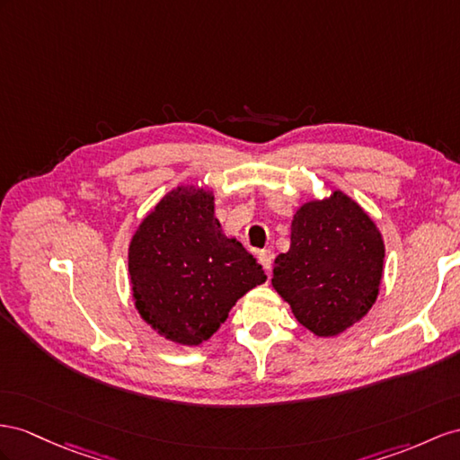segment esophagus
Returning <instances> with one entry per match:
<instances>
[{"instance_id":"1","label":"esophagus","mask_w":460,"mask_h":460,"mask_svg":"<svg viewBox=\"0 0 460 460\" xmlns=\"http://www.w3.org/2000/svg\"><path fill=\"white\" fill-rule=\"evenodd\" d=\"M258 261H261L262 268L270 274V268H272V261H274V254L270 251H261L258 252Z\"/></svg>"}]
</instances>
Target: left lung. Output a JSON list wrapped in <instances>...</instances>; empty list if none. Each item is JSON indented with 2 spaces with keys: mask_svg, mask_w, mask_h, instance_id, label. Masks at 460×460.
<instances>
[{
  "mask_svg": "<svg viewBox=\"0 0 460 460\" xmlns=\"http://www.w3.org/2000/svg\"><path fill=\"white\" fill-rule=\"evenodd\" d=\"M385 243L375 221L344 192L303 204L291 244L274 261L272 286L296 319L321 338L344 332L379 296Z\"/></svg>",
  "mask_w": 460,
  "mask_h": 460,
  "instance_id": "obj_1",
  "label": "left lung"
}]
</instances>
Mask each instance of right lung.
Listing matches in <instances>:
<instances>
[{"label": "right lung", "mask_w": 460, "mask_h": 460, "mask_svg": "<svg viewBox=\"0 0 460 460\" xmlns=\"http://www.w3.org/2000/svg\"><path fill=\"white\" fill-rule=\"evenodd\" d=\"M128 270L141 319L182 346L209 340L233 305L266 281L256 258L221 231L214 194L196 186L164 194L139 223Z\"/></svg>", "instance_id": "1"}]
</instances>
